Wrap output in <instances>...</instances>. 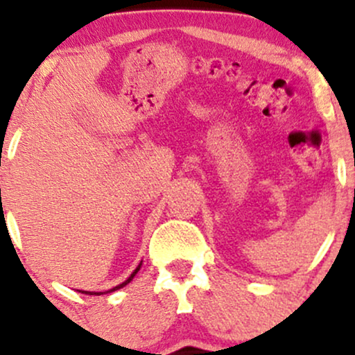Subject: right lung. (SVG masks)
Returning <instances> with one entry per match:
<instances>
[{
  "label": "right lung",
  "instance_id": "right-lung-1",
  "mask_svg": "<svg viewBox=\"0 0 355 355\" xmlns=\"http://www.w3.org/2000/svg\"><path fill=\"white\" fill-rule=\"evenodd\" d=\"M141 264H143V261H141V263H139V264H138V266H136V270H135L133 272H131V275H130V278H128V279H126V282H123V283H121V285H118V286L111 288V290H107V291H84V290H79V291H80V293H85V295H103V293H112V291H116V290H119V288L126 286V285H128V283H130V282H131V279H133V278H135V276H136V272H138V271H139V268H141Z\"/></svg>",
  "mask_w": 355,
  "mask_h": 355
}]
</instances>
